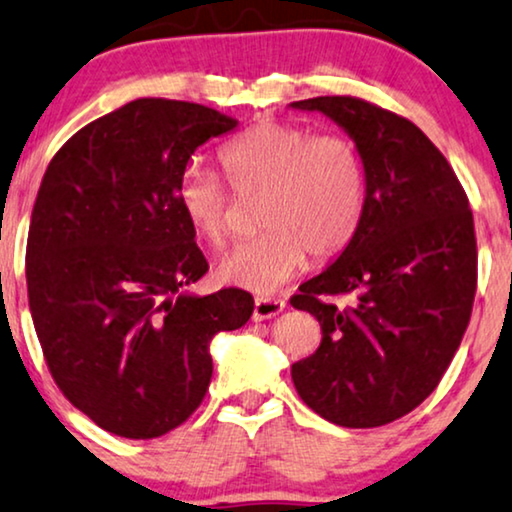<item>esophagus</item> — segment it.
<instances>
[{
    "mask_svg": "<svg viewBox=\"0 0 512 512\" xmlns=\"http://www.w3.org/2000/svg\"><path fill=\"white\" fill-rule=\"evenodd\" d=\"M285 311V302L276 297H257L252 306V320H267Z\"/></svg>",
    "mask_w": 512,
    "mask_h": 512,
    "instance_id": "1",
    "label": "esophagus"
}]
</instances>
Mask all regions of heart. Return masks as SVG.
I'll list each match as a JSON object with an SVG mask.
<instances>
[{
    "label": "heart",
    "mask_w": 512,
    "mask_h": 512,
    "mask_svg": "<svg viewBox=\"0 0 512 512\" xmlns=\"http://www.w3.org/2000/svg\"><path fill=\"white\" fill-rule=\"evenodd\" d=\"M236 194L262 192V234L236 243L215 264L217 281L271 295L302 269L306 252L337 255L351 243L367 206V175L358 147L342 135L264 121L231 140L220 154ZM177 206L194 234L220 245L229 227V192L199 163L177 177Z\"/></svg>",
    "instance_id": "1"
}]
</instances>
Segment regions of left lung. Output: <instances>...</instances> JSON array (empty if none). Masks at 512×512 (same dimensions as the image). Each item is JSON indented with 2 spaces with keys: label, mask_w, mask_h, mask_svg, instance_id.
Segmentation results:
<instances>
[{
  "label": "left lung",
  "mask_w": 512,
  "mask_h": 512,
  "mask_svg": "<svg viewBox=\"0 0 512 512\" xmlns=\"http://www.w3.org/2000/svg\"><path fill=\"white\" fill-rule=\"evenodd\" d=\"M290 107L344 128L367 175L356 236L290 299L323 330L316 353L292 365V381L332 424H391L435 391L468 327L478 285L473 213L452 166L412 121L349 95ZM337 294L357 304L337 310L324 299Z\"/></svg>",
  "instance_id": "8db88e82"
}]
</instances>
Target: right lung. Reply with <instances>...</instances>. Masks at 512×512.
<instances>
[{
	"instance_id": "right-lung-1",
	"label": "right lung",
	"mask_w": 512,
	"mask_h": 512,
	"mask_svg": "<svg viewBox=\"0 0 512 512\" xmlns=\"http://www.w3.org/2000/svg\"><path fill=\"white\" fill-rule=\"evenodd\" d=\"M236 119L140 98L74 133L46 168L27 236V297L46 365L105 431L149 440L201 405L210 342L252 316V297L194 295L208 271L177 206V177Z\"/></svg>"
}]
</instances>
